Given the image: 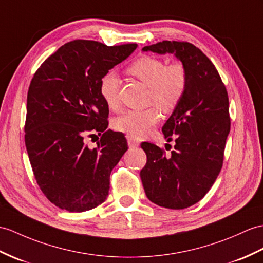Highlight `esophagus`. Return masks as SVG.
I'll use <instances>...</instances> for the list:
<instances>
[{
	"instance_id": "esophagus-1",
	"label": "esophagus",
	"mask_w": 263,
	"mask_h": 263,
	"mask_svg": "<svg viewBox=\"0 0 263 263\" xmlns=\"http://www.w3.org/2000/svg\"><path fill=\"white\" fill-rule=\"evenodd\" d=\"M127 143H129V145L131 146V148H136V146L139 145V142L137 141V140L129 137V136H127Z\"/></svg>"
}]
</instances>
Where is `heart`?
<instances>
[{"instance_id":"heart-1","label":"heart","mask_w":263,"mask_h":263,"mask_svg":"<svg viewBox=\"0 0 263 263\" xmlns=\"http://www.w3.org/2000/svg\"><path fill=\"white\" fill-rule=\"evenodd\" d=\"M127 71L149 87L146 103L154 104L164 113H170L179 105L186 93L188 77L180 63L167 65L164 60L154 56H142L130 65ZM120 78L109 71L101 79L102 99L112 109L120 107ZM157 108L143 111H126L114 122V127L131 138H142L159 122Z\"/></svg>"}]
</instances>
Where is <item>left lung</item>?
Instances as JSON below:
<instances>
[{"instance_id": "left-lung-1", "label": "left lung", "mask_w": 263, "mask_h": 263, "mask_svg": "<svg viewBox=\"0 0 263 263\" xmlns=\"http://www.w3.org/2000/svg\"><path fill=\"white\" fill-rule=\"evenodd\" d=\"M142 50L174 53L187 72L186 93L162 126L175 149L167 156L156 144L143 142L146 163L140 172L152 203L187 209L209 193L222 169L231 125L228 91L215 66L189 42L162 41Z\"/></svg>"}]
</instances>
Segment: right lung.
I'll return each instance as SVG.
<instances>
[{"mask_svg":"<svg viewBox=\"0 0 263 263\" xmlns=\"http://www.w3.org/2000/svg\"><path fill=\"white\" fill-rule=\"evenodd\" d=\"M99 41L67 42L48 57L30 83L26 146L36 184L52 204L85 212L108 196L109 175L127 150L122 132L106 130L108 106L101 79L136 50ZM101 136L95 148L84 137Z\"/></svg>","mask_w":263,"mask_h":263,"instance_id":"obj_1","label":"right lung"}]
</instances>
